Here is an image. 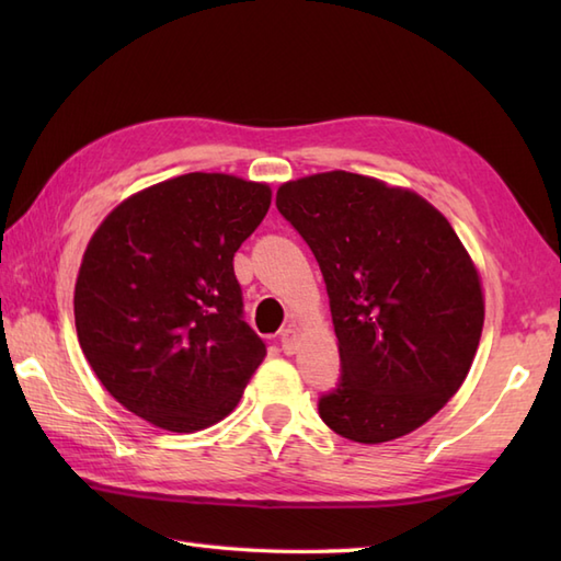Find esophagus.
Instances as JSON below:
<instances>
[{
  "label": "esophagus",
  "mask_w": 561,
  "mask_h": 561,
  "mask_svg": "<svg viewBox=\"0 0 561 561\" xmlns=\"http://www.w3.org/2000/svg\"><path fill=\"white\" fill-rule=\"evenodd\" d=\"M279 342H282L284 354H296V350H299V330H296V325L282 330Z\"/></svg>",
  "instance_id": "esophagus-1"
}]
</instances>
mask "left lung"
I'll return each mask as SVG.
<instances>
[{
  "label": "left lung",
  "instance_id": "obj_1",
  "mask_svg": "<svg viewBox=\"0 0 561 561\" xmlns=\"http://www.w3.org/2000/svg\"><path fill=\"white\" fill-rule=\"evenodd\" d=\"M277 209L323 272L342 362L318 412L356 444L426 424L468 376L484 325L480 272L410 187L328 171L282 183Z\"/></svg>",
  "mask_w": 561,
  "mask_h": 561
}]
</instances>
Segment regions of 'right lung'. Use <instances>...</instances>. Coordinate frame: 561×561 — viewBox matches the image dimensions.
I'll return each mask as SVG.
<instances>
[{
	"mask_svg": "<svg viewBox=\"0 0 561 561\" xmlns=\"http://www.w3.org/2000/svg\"><path fill=\"white\" fill-rule=\"evenodd\" d=\"M270 202L267 183L185 173L129 195L93 231L77 337L105 390L149 424L193 434L221 422L265 359L233 255Z\"/></svg>",
	"mask_w": 561,
	"mask_h": 561,
	"instance_id": "1",
	"label": "right lung"
}]
</instances>
